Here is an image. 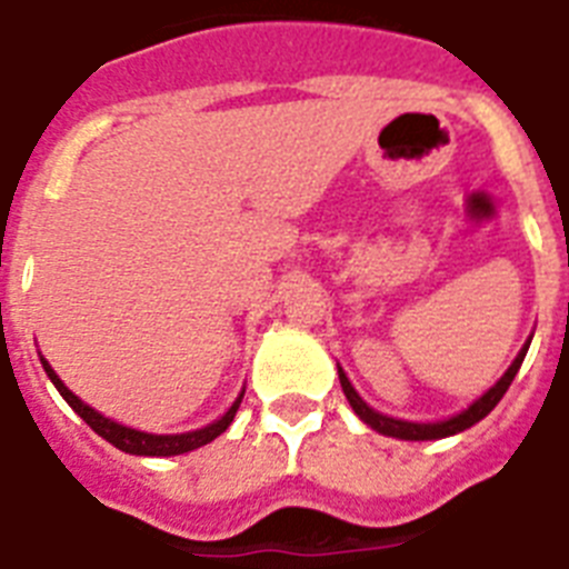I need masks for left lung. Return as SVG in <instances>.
<instances>
[{"label":"left lung","mask_w":569,"mask_h":569,"mask_svg":"<svg viewBox=\"0 0 569 569\" xmlns=\"http://www.w3.org/2000/svg\"><path fill=\"white\" fill-rule=\"evenodd\" d=\"M526 350H529V341H526L523 350L517 353V359L511 362L509 371L502 373L500 382H497L493 389L485 391L477 403H470L461 415H452V418L438 420V423H412V420H397V418H389V415L373 412L371 406L365 403L362 397L357 395V389L350 386V380L345 377V371H341V368H339V380H341V391H345V397H348L350 406H353V412H357L359 418H362L371 429H377V432H382V436H389V438H403V441H432V438H447V436H456V432H465V429L473 427V423H479L485 415L491 412L493 406L502 400V395L509 391V386H511V380L517 377V371H520Z\"/></svg>","instance_id":"left-lung-1"}]
</instances>
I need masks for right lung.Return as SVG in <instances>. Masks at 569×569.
I'll list each match as a JSON object with an SVG mask.
<instances>
[{
	"label": "right lung",
	"instance_id": "add662e5",
	"mask_svg": "<svg viewBox=\"0 0 569 569\" xmlns=\"http://www.w3.org/2000/svg\"><path fill=\"white\" fill-rule=\"evenodd\" d=\"M40 362H43L46 373H49V380L54 382V389L60 391V397H63V400H67V403L87 420V427H90L92 432H99L104 441H110V445L119 447L122 452H131V456H180V452L198 450V447L210 445L212 438H219L221 432L230 427V420H233V415H237L244 395L242 391V395L237 397V403L230 406L228 412L221 415L216 423H210V427L196 429V432H183V436H151V432H140V429L122 427V423H117V420L99 415L92 406H87L84 400H78V397L63 386V380L52 371V365L46 362L43 357H40Z\"/></svg>",
	"mask_w": 569,
	"mask_h": 569
}]
</instances>
